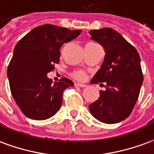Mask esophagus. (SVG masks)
Returning a JSON list of instances; mask_svg holds the SVG:
<instances>
[{
	"instance_id": "34e87169",
	"label": "esophagus",
	"mask_w": 154,
	"mask_h": 154,
	"mask_svg": "<svg viewBox=\"0 0 154 154\" xmlns=\"http://www.w3.org/2000/svg\"><path fill=\"white\" fill-rule=\"evenodd\" d=\"M75 86H79V87L84 88V87H86V85H85V84H80V83H75Z\"/></svg>"
}]
</instances>
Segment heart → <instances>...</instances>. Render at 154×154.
I'll return each instance as SVG.
<instances>
[{
    "instance_id": "1",
    "label": "heart",
    "mask_w": 154,
    "mask_h": 154,
    "mask_svg": "<svg viewBox=\"0 0 154 154\" xmlns=\"http://www.w3.org/2000/svg\"><path fill=\"white\" fill-rule=\"evenodd\" d=\"M71 76L74 78V79L79 80V81H83L85 79H86L87 78V74L86 72L83 69H77V70L73 71L71 73Z\"/></svg>"
}]
</instances>
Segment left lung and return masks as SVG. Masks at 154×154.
Returning <instances> with one entry per match:
<instances>
[{
    "mask_svg": "<svg viewBox=\"0 0 154 154\" xmlns=\"http://www.w3.org/2000/svg\"><path fill=\"white\" fill-rule=\"evenodd\" d=\"M91 39L101 44L105 59L91 83L106 87L89 106L91 114L104 123L113 124L132 113L143 81L139 54L131 43L112 28L90 32Z\"/></svg>",
    "mask_w": 154,
    "mask_h": 154,
    "instance_id": "8db88e82",
    "label": "left lung"
}]
</instances>
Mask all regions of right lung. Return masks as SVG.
I'll return each instance as SVG.
<instances>
[{
	"label": "right lung",
	"instance_id": "1",
	"mask_svg": "<svg viewBox=\"0 0 154 154\" xmlns=\"http://www.w3.org/2000/svg\"><path fill=\"white\" fill-rule=\"evenodd\" d=\"M80 32L45 24L32 29L15 46L7 76L11 95L26 116L45 120L59 111L63 91L74 83L67 78L53 83L47 74L59 63L62 45Z\"/></svg>",
	"mask_w": 154,
	"mask_h": 154
}]
</instances>
